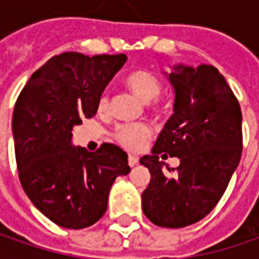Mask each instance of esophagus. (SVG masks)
I'll use <instances>...</instances> for the list:
<instances>
[{
	"instance_id": "esophagus-1",
	"label": "esophagus",
	"mask_w": 259,
	"mask_h": 259,
	"mask_svg": "<svg viewBox=\"0 0 259 259\" xmlns=\"http://www.w3.org/2000/svg\"><path fill=\"white\" fill-rule=\"evenodd\" d=\"M138 163V157L137 155H128V165L130 167H134Z\"/></svg>"
}]
</instances>
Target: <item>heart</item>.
I'll list each match as a JSON object with an SVG mask.
<instances>
[{
  "instance_id": "heart-1",
  "label": "heart",
  "mask_w": 259,
  "mask_h": 259,
  "mask_svg": "<svg viewBox=\"0 0 259 259\" xmlns=\"http://www.w3.org/2000/svg\"><path fill=\"white\" fill-rule=\"evenodd\" d=\"M125 86L144 102H153L161 94V82L157 76L147 69H137L130 72L124 79ZM98 112L106 115L109 112V98L106 95H101L98 99ZM150 112L160 114V109L155 106H150ZM151 137V130L145 124L126 125L119 126L114 133L115 143L121 145L128 151H140Z\"/></svg>"
}]
</instances>
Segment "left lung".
Here are the masks:
<instances>
[{
	"mask_svg": "<svg viewBox=\"0 0 259 259\" xmlns=\"http://www.w3.org/2000/svg\"><path fill=\"white\" fill-rule=\"evenodd\" d=\"M174 114L144 155L151 180L143 193L144 214L161 228H184L210 213L242 154L241 106L213 66H177L170 73ZM179 156L181 165L162 171L158 155Z\"/></svg>",
	"mask_w": 259,
	"mask_h": 259,
	"instance_id": "1",
	"label": "left lung"
}]
</instances>
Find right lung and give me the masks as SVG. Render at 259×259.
Masks as SVG:
<instances>
[{
	"mask_svg": "<svg viewBox=\"0 0 259 259\" xmlns=\"http://www.w3.org/2000/svg\"><path fill=\"white\" fill-rule=\"evenodd\" d=\"M125 60V55L53 56L17 98L13 134L20 182L35 207L62 228L96 224L115 179L131 171L116 145L89 153L70 144L73 125L95 116L105 86Z\"/></svg>",
	"mask_w": 259,
	"mask_h": 259,
	"instance_id": "1",
	"label": "right lung"
}]
</instances>
